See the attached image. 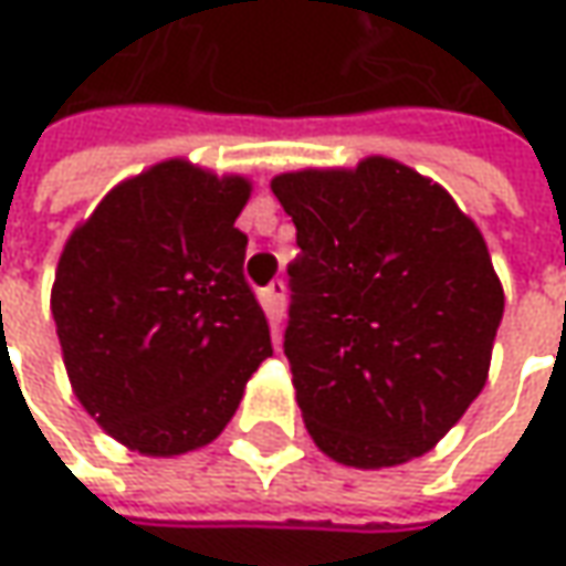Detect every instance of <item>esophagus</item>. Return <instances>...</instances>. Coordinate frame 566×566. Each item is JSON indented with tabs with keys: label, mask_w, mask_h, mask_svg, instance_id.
Returning a JSON list of instances; mask_svg holds the SVG:
<instances>
[{
	"label": "esophagus",
	"mask_w": 566,
	"mask_h": 566,
	"mask_svg": "<svg viewBox=\"0 0 566 566\" xmlns=\"http://www.w3.org/2000/svg\"><path fill=\"white\" fill-rule=\"evenodd\" d=\"M261 298H264V308L271 314V321H274V324H283V317H286V283H283V280H274L268 290L261 292Z\"/></svg>",
	"instance_id": "esophagus-1"
}]
</instances>
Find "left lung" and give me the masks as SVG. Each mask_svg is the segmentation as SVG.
Here are the masks:
<instances>
[{
    "label": "left lung",
    "instance_id": "obj_1",
    "mask_svg": "<svg viewBox=\"0 0 566 566\" xmlns=\"http://www.w3.org/2000/svg\"><path fill=\"white\" fill-rule=\"evenodd\" d=\"M271 189L302 249L283 352L314 446L361 470L427 454L486 386L504 311L486 239L442 186L382 155Z\"/></svg>",
    "mask_w": 566,
    "mask_h": 566
}]
</instances>
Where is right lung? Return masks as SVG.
<instances>
[{
  "mask_svg": "<svg viewBox=\"0 0 566 566\" xmlns=\"http://www.w3.org/2000/svg\"><path fill=\"white\" fill-rule=\"evenodd\" d=\"M252 184L170 158L117 184L64 242L52 317L74 396L130 451L214 442L274 355L242 276Z\"/></svg>",
  "mask_w": 566,
  "mask_h": 566,
  "instance_id": "right-lung-1",
  "label": "right lung"
}]
</instances>
